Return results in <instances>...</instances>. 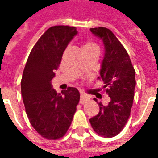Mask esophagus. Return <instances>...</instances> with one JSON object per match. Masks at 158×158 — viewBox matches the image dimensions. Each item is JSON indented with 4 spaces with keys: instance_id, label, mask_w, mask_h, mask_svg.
Returning a JSON list of instances; mask_svg holds the SVG:
<instances>
[{
    "instance_id": "esophagus-1",
    "label": "esophagus",
    "mask_w": 158,
    "mask_h": 158,
    "mask_svg": "<svg viewBox=\"0 0 158 158\" xmlns=\"http://www.w3.org/2000/svg\"><path fill=\"white\" fill-rule=\"evenodd\" d=\"M89 99V97L85 93H81L80 94V101H79V102L81 103V104H84V103H85Z\"/></svg>"
}]
</instances>
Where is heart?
<instances>
[{
    "instance_id": "obj_1",
    "label": "heart",
    "mask_w": 158,
    "mask_h": 158,
    "mask_svg": "<svg viewBox=\"0 0 158 158\" xmlns=\"http://www.w3.org/2000/svg\"><path fill=\"white\" fill-rule=\"evenodd\" d=\"M89 48H97V46H96V44H94L93 42H90V41L86 42L85 44L83 45V50H85V49H89Z\"/></svg>"
}]
</instances>
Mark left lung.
Returning a JSON list of instances; mask_svg holds the SVG:
<instances>
[{
    "mask_svg": "<svg viewBox=\"0 0 158 158\" xmlns=\"http://www.w3.org/2000/svg\"><path fill=\"white\" fill-rule=\"evenodd\" d=\"M104 45V56L100 69L109 103H98L100 111L89 119L93 129L104 137L120 133L130 115L135 88V71L128 52L110 29L99 27L90 29ZM97 102V99L94 98Z\"/></svg>",
    "mask_w": 158,
    "mask_h": 158,
    "instance_id": "8db88e82",
    "label": "left lung"
}]
</instances>
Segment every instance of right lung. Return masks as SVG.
I'll return each mask as SVG.
<instances>
[{"label":"right lung","instance_id":"1","mask_svg":"<svg viewBox=\"0 0 158 158\" xmlns=\"http://www.w3.org/2000/svg\"><path fill=\"white\" fill-rule=\"evenodd\" d=\"M77 34L75 27H51L33 47L23 73L21 93L27 116L33 128L48 139L65 135L79 104L76 88L57 94L51 83L63 52Z\"/></svg>","mask_w":158,"mask_h":158}]
</instances>
